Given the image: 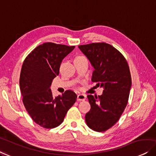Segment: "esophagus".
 <instances>
[{"label": "esophagus", "instance_id": "1", "mask_svg": "<svg viewBox=\"0 0 156 156\" xmlns=\"http://www.w3.org/2000/svg\"><path fill=\"white\" fill-rule=\"evenodd\" d=\"M87 96L84 94H78L77 95V101H84Z\"/></svg>", "mask_w": 156, "mask_h": 156}]
</instances>
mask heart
Masks as SVG:
<instances>
[{"instance_id": "1", "label": "heart", "mask_w": 156, "mask_h": 156, "mask_svg": "<svg viewBox=\"0 0 156 156\" xmlns=\"http://www.w3.org/2000/svg\"><path fill=\"white\" fill-rule=\"evenodd\" d=\"M79 57H83V56H79ZM78 58V57H77Z\"/></svg>"}]
</instances>
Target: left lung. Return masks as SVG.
<instances>
[{
    "instance_id": "1",
    "label": "left lung",
    "mask_w": 156,
    "mask_h": 156,
    "mask_svg": "<svg viewBox=\"0 0 156 156\" xmlns=\"http://www.w3.org/2000/svg\"><path fill=\"white\" fill-rule=\"evenodd\" d=\"M94 70L91 81L103 89L98 97L88 95L91 109L86 114L88 127L104 132L115 124L128 103L132 78L127 60L121 53L106 43L79 46Z\"/></svg>"
}]
</instances>
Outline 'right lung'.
Segmentation results:
<instances>
[{"label": "right lung", "instance_id": "1", "mask_svg": "<svg viewBox=\"0 0 156 156\" xmlns=\"http://www.w3.org/2000/svg\"><path fill=\"white\" fill-rule=\"evenodd\" d=\"M74 47L44 43L34 49L22 65L20 77L22 101L33 120L44 128L59 126L77 98L71 90L54 97L50 89L59 74L62 60Z\"/></svg>", "mask_w": 156, "mask_h": 156}]
</instances>
